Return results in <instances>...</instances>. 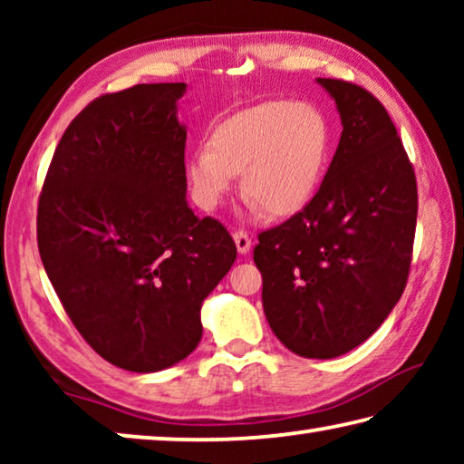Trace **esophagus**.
Returning a JSON list of instances; mask_svg holds the SVG:
<instances>
[{
  "mask_svg": "<svg viewBox=\"0 0 464 464\" xmlns=\"http://www.w3.org/2000/svg\"><path fill=\"white\" fill-rule=\"evenodd\" d=\"M233 239H235V246H237L239 254H247V251L251 249V239L246 231H235Z\"/></svg>",
  "mask_w": 464,
  "mask_h": 464,
  "instance_id": "34e87169",
  "label": "esophagus"
}]
</instances>
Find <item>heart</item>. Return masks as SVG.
Returning a JSON list of instances; mask_svg holds the SVG:
<instances>
[{
  "label": "heart",
  "instance_id": "1",
  "mask_svg": "<svg viewBox=\"0 0 464 464\" xmlns=\"http://www.w3.org/2000/svg\"><path fill=\"white\" fill-rule=\"evenodd\" d=\"M332 127L317 106L270 100L223 121L188 161L194 200L213 210L243 174V194L272 217L307 207L325 174Z\"/></svg>",
  "mask_w": 464,
  "mask_h": 464
}]
</instances>
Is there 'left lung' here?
Listing matches in <instances>:
<instances>
[{
    "label": "left lung",
    "instance_id": "1",
    "mask_svg": "<svg viewBox=\"0 0 464 464\" xmlns=\"http://www.w3.org/2000/svg\"><path fill=\"white\" fill-rule=\"evenodd\" d=\"M342 137L307 207L257 235L266 319L303 358H335L368 340L410 276L418 184L395 124L371 92L319 77Z\"/></svg>",
    "mask_w": 464,
    "mask_h": 464
}]
</instances>
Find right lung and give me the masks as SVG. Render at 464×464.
Returning a JSON list of instances; mask_svg holds the SVG:
<instances>
[{"label": "right lung", "mask_w": 464, "mask_h": 464, "mask_svg": "<svg viewBox=\"0 0 464 464\" xmlns=\"http://www.w3.org/2000/svg\"><path fill=\"white\" fill-rule=\"evenodd\" d=\"M186 83L90 102L63 132L38 198L41 260L77 332L110 364L157 372L202 337L200 307L237 257L186 202Z\"/></svg>", "instance_id": "obj_1"}]
</instances>
